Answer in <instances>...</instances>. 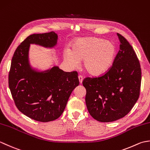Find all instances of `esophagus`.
<instances>
[{"label":"esophagus","mask_w":150,"mask_h":150,"mask_svg":"<svg viewBox=\"0 0 150 150\" xmlns=\"http://www.w3.org/2000/svg\"><path fill=\"white\" fill-rule=\"evenodd\" d=\"M79 82L81 84L82 82V81H83V77H82V75H79Z\"/></svg>","instance_id":"1"}]
</instances>
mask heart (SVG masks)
<instances>
[{"label": "heart", "mask_w": 150, "mask_h": 150, "mask_svg": "<svg viewBox=\"0 0 150 150\" xmlns=\"http://www.w3.org/2000/svg\"><path fill=\"white\" fill-rule=\"evenodd\" d=\"M116 47L110 41L97 37H86L75 40L71 51L66 49L64 59L75 66L79 60H83V67L89 74L97 76L110 68L115 56Z\"/></svg>", "instance_id": "heart-1"}]
</instances>
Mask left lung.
<instances>
[{
  "label": "left lung",
  "instance_id": "left-lung-1",
  "mask_svg": "<svg viewBox=\"0 0 150 150\" xmlns=\"http://www.w3.org/2000/svg\"><path fill=\"white\" fill-rule=\"evenodd\" d=\"M120 50L113 64L104 75L86 77L85 100L91 116L99 122L120 119L134 106L140 95L141 68L135 51L125 38L117 33Z\"/></svg>",
  "mask_w": 150,
  "mask_h": 150
}]
</instances>
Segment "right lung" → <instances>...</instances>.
<instances>
[{
	"instance_id": "add662e5",
	"label": "right lung",
	"mask_w": 150,
	"mask_h": 150,
	"mask_svg": "<svg viewBox=\"0 0 150 150\" xmlns=\"http://www.w3.org/2000/svg\"><path fill=\"white\" fill-rule=\"evenodd\" d=\"M57 39L53 31L31 35L17 47L11 60L8 84L15 106L25 115L39 122L58 119L71 92L79 84L77 71L65 72L54 66L39 72L30 66V44L53 47Z\"/></svg>"
}]
</instances>
